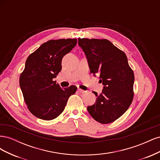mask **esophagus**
<instances>
[{
  "mask_svg": "<svg viewBox=\"0 0 160 160\" xmlns=\"http://www.w3.org/2000/svg\"><path fill=\"white\" fill-rule=\"evenodd\" d=\"M77 91H78L80 93H85V91H84V90H83V89H80V88L77 89Z\"/></svg>",
  "mask_w": 160,
  "mask_h": 160,
  "instance_id": "34e87169",
  "label": "esophagus"
}]
</instances>
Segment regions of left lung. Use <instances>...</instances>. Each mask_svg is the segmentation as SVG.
<instances>
[{"mask_svg": "<svg viewBox=\"0 0 160 160\" xmlns=\"http://www.w3.org/2000/svg\"><path fill=\"white\" fill-rule=\"evenodd\" d=\"M90 72L98 75L104 85L88 111L95 121L103 124L114 122L128 110L133 98L134 74L125 52L107 39L78 38Z\"/></svg>", "mask_w": 160, "mask_h": 160, "instance_id": "obj_1", "label": "left lung"}]
</instances>
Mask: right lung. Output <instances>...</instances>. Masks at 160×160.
<instances>
[{
    "mask_svg": "<svg viewBox=\"0 0 160 160\" xmlns=\"http://www.w3.org/2000/svg\"><path fill=\"white\" fill-rule=\"evenodd\" d=\"M77 42L76 38L50 40L28 57L19 84L28 109L35 117L47 121L57 118L76 92L77 87L62 89L52 79L61 71L62 57Z\"/></svg>",
    "mask_w": 160,
    "mask_h": 160,
    "instance_id": "right-lung-1",
    "label": "right lung"
}]
</instances>
